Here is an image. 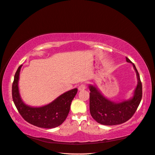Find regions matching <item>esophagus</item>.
Listing matches in <instances>:
<instances>
[{
    "mask_svg": "<svg viewBox=\"0 0 155 155\" xmlns=\"http://www.w3.org/2000/svg\"><path fill=\"white\" fill-rule=\"evenodd\" d=\"M86 83H82V84H81L79 86V87H78V89H79V91H83L84 89H85L86 88Z\"/></svg>",
    "mask_w": 155,
    "mask_h": 155,
    "instance_id": "34e87169",
    "label": "esophagus"
}]
</instances>
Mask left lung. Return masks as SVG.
Masks as SVG:
<instances>
[{"label": "left lung", "mask_w": 155, "mask_h": 155, "mask_svg": "<svg viewBox=\"0 0 155 155\" xmlns=\"http://www.w3.org/2000/svg\"><path fill=\"white\" fill-rule=\"evenodd\" d=\"M126 61L133 64L138 79V85L130 100L120 103L112 102L103 96L95 87L89 85L91 114L97 123L105 125L125 123L132 118L140 105L142 97V85L140 75L134 63L127 58Z\"/></svg>", "instance_id": "obj_1"}]
</instances>
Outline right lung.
<instances>
[{
    "mask_svg": "<svg viewBox=\"0 0 155 155\" xmlns=\"http://www.w3.org/2000/svg\"><path fill=\"white\" fill-rule=\"evenodd\" d=\"M22 64L18 67L12 84V98L17 109L27 122L41 128L51 129L61 125L69 113L70 105L78 92L74 88L59 96L47 105L32 107L25 104L18 92V81Z\"/></svg>",
    "mask_w": 155,
    "mask_h": 155,
    "instance_id": "add662e5",
    "label": "right lung"
}]
</instances>
